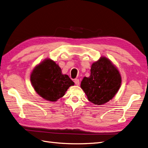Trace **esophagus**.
Wrapping results in <instances>:
<instances>
[{
  "mask_svg": "<svg viewBox=\"0 0 148 148\" xmlns=\"http://www.w3.org/2000/svg\"><path fill=\"white\" fill-rule=\"evenodd\" d=\"M74 82H75L76 85H78V86H79V81L78 79H77V78L75 79H74Z\"/></svg>",
  "mask_w": 148,
  "mask_h": 148,
  "instance_id": "34e87169",
  "label": "esophagus"
}]
</instances>
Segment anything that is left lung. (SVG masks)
<instances>
[{
  "label": "left lung",
  "mask_w": 148,
  "mask_h": 148,
  "mask_svg": "<svg viewBox=\"0 0 148 148\" xmlns=\"http://www.w3.org/2000/svg\"><path fill=\"white\" fill-rule=\"evenodd\" d=\"M122 77L119 70L106 57H101L91 65V75L84 77L81 88L89 101L103 105L115 96L120 88Z\"/></svg>",
  "instance_id": "left-lung-1"
}]
</instances>
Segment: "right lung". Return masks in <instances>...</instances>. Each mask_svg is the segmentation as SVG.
Segmentation results:
<instances>
[{
  "label": "right lung",
  "mask_w": 148,
  "mask_h": 148,
  "mask_svg": "<svg viewBox=\"0 0 148 148\" xmlns=\"http://www.w3.org/2000/svg\"><path fill=\"white\" fill-rule=\"evenodd\" d=\"M31 83L35 91L45 100L56 102L65 95L74 82L56 62L49 59L36 66L30 75Z\"/></svg>",
  "instance_id": "1"
}]
</instances>
